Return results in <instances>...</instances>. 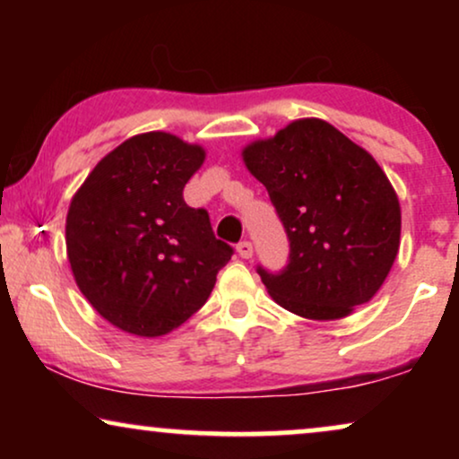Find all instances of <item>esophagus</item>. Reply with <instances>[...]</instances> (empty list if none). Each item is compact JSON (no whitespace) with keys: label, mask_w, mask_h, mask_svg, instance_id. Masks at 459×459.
I'll use <instances>...</instances> for the list:
<instances>
[{"label":"esophagus","mask_w":459,"mask_h":459,"mask_svg":"<svg viewBox=\"0 0 459 459\" xmlns=\"http://www.w3.org/2000/svg\"><path fill=\"white\" fill-rule=\"evenodd\" d=\"M236 250H238V255L242 256V259H250V256H253V244L247 242V240L238 244Z\"/></svg>","instance_id":"1"}]
</instances>
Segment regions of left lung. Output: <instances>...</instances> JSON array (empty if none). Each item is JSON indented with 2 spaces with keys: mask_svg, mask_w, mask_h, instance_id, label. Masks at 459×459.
I'll return each instance as SVG.
<instances>
[{
  "mask_svg": "<svg viewBox=\"0 0 459 459\" xmlns=\"http://www.w3.org/2000/svg\"><path fill=\"white\" fill-rule=\"evenodd\" d=\"M290 240L280 273L259 275L294 316L332 322L374 299L399 253L397 192L374 156L322 118H299L242 150Z\"/></svg>",
  "mask_w": 459,
  "mask_h": 459,
  "instance_id": "left-lung-1",
  "label": "left lung"
}]
</instances>
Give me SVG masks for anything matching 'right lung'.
Returning <instances> with one entry per match:
<instances>
[{
  "label": "right lung",
  "mask_w": 459,
  "mask_h": 459,
  "mask_svg": "<svg viewBox=\"0 0 459 459\" xmlns=\"http://www.w3.org/2000/svg\"><path fill=\"white\" fill-rule=\"evenodd\" d=\"M204 156L198 143L148 131L106 154L74 192L68 263L83 297L118 330L156 338L179 328L234 255L209 212L184 200Z\"/></svg>",
  "instance_id": "right-lung-1"
}]
</instances>
